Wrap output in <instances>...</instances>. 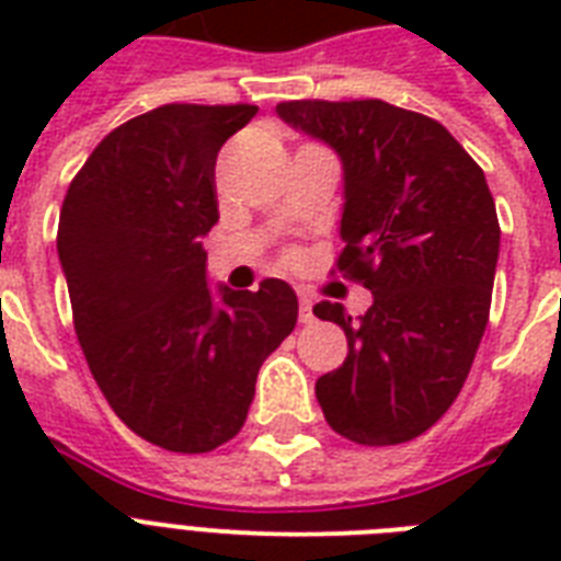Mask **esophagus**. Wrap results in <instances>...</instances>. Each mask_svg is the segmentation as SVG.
I'll return each instance as SVG.
<instances>
[{"mask_svg": "<svg viewBox=\"0 0 561 561\" xmlns=\"http://www.w3.org/2000/svg\"><path fill=\"white\" fill-rule=\"evenodd\" d=\"M299 323H314V302L306 294L299 297Z\"/></svg>", "mask_w": 561, "mask_h": 561, "instance_id": "obj_1", "label": "esophagus"}]
</instances>
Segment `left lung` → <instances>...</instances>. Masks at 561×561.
Here are the masks:
<instances>
[{
	"mask_svg": "<svg viewBox=\"0 0 561 561\" xmlns=\"http://www.w3.org/2000/svg\"><path fill=\"white\" fill-rule=\"evenodd\" d=\"M288 125L343 162L337 271L373 290L367 314H314L346 332L317 378L325 422L358 445L416 439L451 408L486 332L501 227L483 169L439 122L387 101H282Z\"/></svg>",
	"mask_w": 561,
	"mask_h": 561,
	"instance_id": "8db88e82",
	"label": "left lung"
}]
</instances>
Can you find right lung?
Masks as SVG:
<instances>
[{"mask_svg":"<svg viewBox=\"0 0 561 561\" xmlns=\"http://www.w3.org/2000/svg\"><path fill=\"white\" fill-rule=\"evenodd\" d=\"M253 104H162L110 130L69 183L57 255L95 383L136 436L206 454L244 427L264 358L297 325L288 282L206 285L215 160Z\"/></svg>","mask_w":561,"mask_h":561,"instance_id":"right-lung-1","label":"right lung"}]
</instances>
